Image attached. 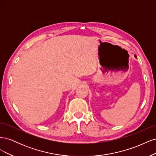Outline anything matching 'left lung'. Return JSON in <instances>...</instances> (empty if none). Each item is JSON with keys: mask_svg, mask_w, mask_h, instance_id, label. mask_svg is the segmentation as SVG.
<instances>
[{"mask_svg": "<svg viewBox=\"0 0 156 156\" xmlns=\"http://www.w3.org/2000/svg\"><path fill=\"white\" fill-rule=\"evenodd\" d=\"M134 56H135V58H136V55H135Z\"/></svg>", "mask_w": 156, "mask_h": 156, "instance_id": "obj_1", "label": "left lung"}]
</instances>
